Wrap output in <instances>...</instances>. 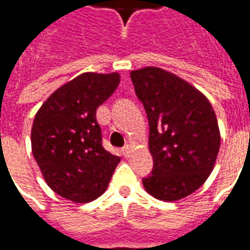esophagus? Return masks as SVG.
Returning a JSON list of instances; mask_svg holds the SVG:
<instances>
[{"mask_svg":"<svg viewBox=\"0 0 250 250\" xmlns=\"http://www.w3.org/2000/svg\"><path fill=\"white\" fill-rule=\"evenodd\" d=\"M122 151H123V155H125V157H128V155L131 154V146H130V145H125V146L123 147V150H122Z\"/></svg>","mask_w":250,"mask_h":250,"instance_id":"obj_1","label":"esophagus"}]
</instances>
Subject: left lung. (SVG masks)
<instances>
[{
	"label": "left lung",
	"instance_id": "1",
	"mask_svg": "<svg viewBox=\"0 0 250 250\" xmlns=\"http://www.w3.org/2000/svg\"><path fill=\"white\" fill-rule=\"evenodd\" d=\"M130 76L150 125L154 167L143 186L161 201L185 198L214 168L221 143L214 109L204 93L171 72L146 66Z\"/></svg>",
	"mask_w": 250,
	"mask_h": 250
}]
</instances>
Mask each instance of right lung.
<instances>
[{
	"mask_svg": "<svg viewBox=\"0 0 250 250\" xmlns=\"http://www.w3.org/2000/svg\"><path fill=\"white\" fill-rule=\"evenodd\" d=\"M119 82L116 72L82 73L52 93L33 120L32 152L46 185L76 204L100 197L120 162L102 145L96 120Z\"/></svg>",
	"mask_w": 250,
	"mask_h": 250,
	"instance_id": "obj_1",
	"label": "right lung"
}]
</instances>
